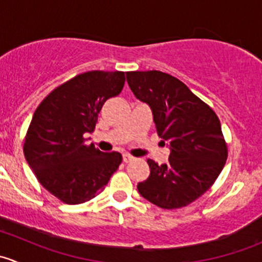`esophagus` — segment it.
<instances>
[{
    "label": "esophagus",
    "mask_w": 262,
    "mask_h": 262,
    "mask_svg": "<svg viewBox=\"0 0 262 262\" xmlns=\"http://www.w3.org/2000/svg\"><path fill=\"white\" fill-rule=\"evenodd\" d=\"M123 161L125 163H128V162H132V161H134V157L133 156H130V155H123Z\"/></svg>",
    "instance_id": "esophagus-1"
}]
</instances>
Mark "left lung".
Masks as SVG:
<instances>
[{
    "label": "left lung",
    "mask_w": 262,
    "mask_h": 262,
    "mask_svg": "<svg viewBox=\"0 0 262 262\" xmlns=\"http://www.w3.org/2000/svg\"><path fill=\"white\" fill-rule=\"evenodd\" d=\"M134 96L149 105L161 143L170 147L167 163L147 160L150 175L139 194L163 209H178L214 184L228 156L221 121L189 87L161 71L126 72Z\"/></svg>",
    "instance_id": "1"
}]
</instances>
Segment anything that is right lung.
Returning a JSON list of instances; mask_svg holds the SVG:
<instances>
[{"instance_id":"obj_1","label":"right lung","mask_w":262,"mask_h":262,"mask_svg":"<svg viewBox=\"0 0 262 262\" xmlns=\"http://www.w3.org/2000/svg\"><path fill=\"white\" fill-rule=\"evenodd\" d=\"M124 72L90 71L58 86L34 113L24 142L26 162L38 181L66 204L94 199L121 163L119 152H101L86 144L97 115L118 96Z\"/></svg>"}]
</instances>
